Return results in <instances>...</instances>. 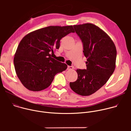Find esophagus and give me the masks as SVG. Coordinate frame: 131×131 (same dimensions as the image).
<instances>
[{
    "instance_id": "esophagus-1",
    "label": "esophagus",
    "mask_w": 131,
    "mask_h": 131,
    "mask_svg": "<svg viewBox=\"0 0 131 131\" xmlns=\"http://www.w3.org/2000/svg\"><path fill=\"white\" fill-rule=\"evenodd\" d=\"M73 68V67L72 66H67V69L68 70H71Z\"/></svg>"
}]
</instances>
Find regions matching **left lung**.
Masks as SVG:
<instances>
[{"label": "left lung", "instance_id": "obj_1", "mask_svg": "<svg viewBox=\"0 0 131 131\" xmlns=\"http://www.w3.org/2000/svg\"><path fill=\"white\" fill-rule=\"evenodd\" d=\"M73 27L83 43L86 69H77V80L69 85L77 94L89 96L102 88L114 72L116 48L110 37L94 24L74 25Z\"/></svg>", "mask_w": 131, "mask_h": 131}]
</instances>
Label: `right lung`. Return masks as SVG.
<instances>
[{"label":"right lung","mask_w":131,"mask_h":131,"mask_svg":"<svg viewBox=\"0 0 131 131\" xmlns=\"http://www.w3.org/2000/svg\"><path fill=\"white\" fill-rule=\"evenodd\" d=\"M70 32L72 25L50 26L29 32L20 41L14 57L16 75L28 90L39 91L49 87L57 73L67 65L51 57L59 49L60 40Z\"/></svg>","instance_id":"1"}]
</instances>
